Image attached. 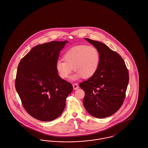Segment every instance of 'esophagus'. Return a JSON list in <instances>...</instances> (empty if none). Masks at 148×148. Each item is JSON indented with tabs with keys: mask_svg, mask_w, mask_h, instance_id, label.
<instances>
[{
	"mask_svg": "<svg viewBox=\"0 0 148 148\" xmlns=\"http://www.w3.org/2000/svg\"><path fill=\"white\" fill-rule=\"evenodd\" d=\"M73 89H74V90H77V89L79 88L78 85H77V84H76V83L73 84Z\"/></svg>",
	"mask_w": 148,
	"mask_h": 148,
	"instance_id": "esophagus-1",
	"label": "esophagus"
}]
</instances>
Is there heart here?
Wrapping results in <instances>:
<instances>
[{"instance_id": "obj_1", "label": "heart", "mask_w": 148, "mask_h": 148, "mask_svg": "<svg viewBox=\"0 0 148 148\" xmlns=\"http://www.w3.org/2000/svg\"><path fill=\"white\" fill-rule=\"evenodd\" d=\"M64 60H58L56 70L62 79L69 78L73 71L77 73L73 79L89 78L95 74L100 62V54L94 46L79 45L68 50L63 55Z\"/></svg>"}]
</instances>
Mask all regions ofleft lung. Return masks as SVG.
Listing matches in <instances>:
<instances>
[{
    "instance_id": "obj_1",
    "label": "left lung",
    "mask_w": 148,
    "mask_h": 148,
    "mask_svg": "<svg viewBox=\"0 0 148 148\" xmlns=\"http://www.w3.org/2000/svg\"><path fill=\"white\" fill-rule=\"evenodd\" d=\"M85 39L99 50L100 62L95 74L79 84L85 92L83 104L92 116L104 118L116 113L122 106L129 83V72L118 53L102 42Z\"/></svg>"
}]
</instances>
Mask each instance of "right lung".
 I'll return each instance as SVG.
<instances>
[{
    "instance_id": "obj_1",
    "label": "right lung",
    "mask_w": 148,
    "mask_h": 148,
    "mask_svg": "<svg viewBox=\"0 0 148 148\" xmlns=\"http://www.w3.org/2000/svg\"><path fill=\"white\" fill-rule=\"evenodd\" d=\"M68 42L52 41L35 46L21 59L15 85L26 112L43 121L63 113L72 84L62 79L56 68L60 50Z\"/></svg>"
}]
</instances>
